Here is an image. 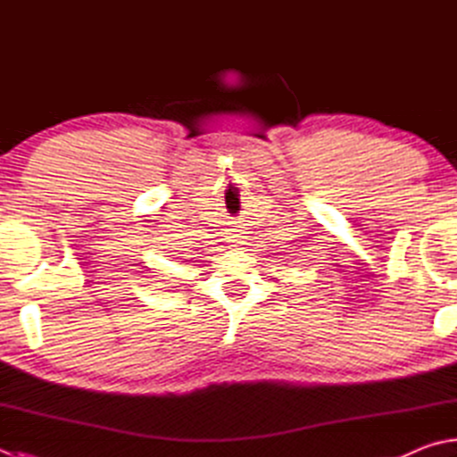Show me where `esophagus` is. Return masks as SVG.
<instances>
[{
  "label": "esophagus",
  "mask_w": 457,
  "mask_h": 457,
  "mask_svg": "<svg viewBox=\"0 0 457 457\" xmlns=\"http://www.w3.org/2000/svg\"><path fill=\"white\" fill-rule=\"evenodd\" d=\"M230 243L232 245H235V246H238V245H246V237L243 235V232H240V230H237L235 232V235H232L230 237Z\"/></svg>",
  "instance_id": "1"
}]
</instances>
